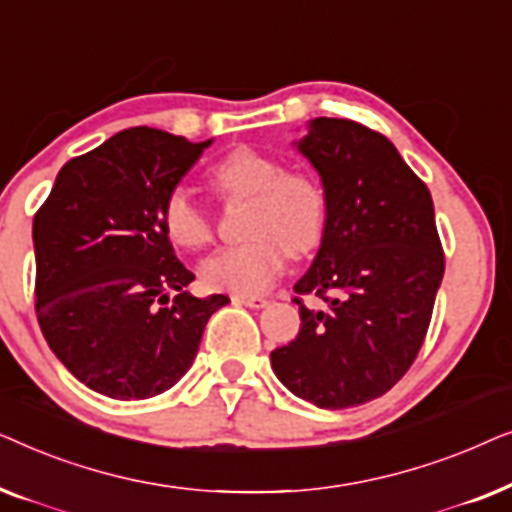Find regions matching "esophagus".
<instances>
[{
    "label": "esophagus",
    "instance_id": "34e87169",
    "mask_svg": "<svg viewBox=\"0 0 512 512\" xmlns=\"http://www.w3.org/2000/svg\"><path fill=\"white\" fill-rule=\"evenodd\" d=\"M233 300H237V303L247 305V307H254V310H261V307L268 305V298L263 296H247V293H235Z\"/></svg>",
    "mask_w": 512,
    "mask_h": 512
}]
</instances>
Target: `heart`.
<instances>
[{"instance_id":"heart-1","label":"heart","mask_w":512,"mask_h":512,"mask_svg":"<svg viewBox=\"0 0 512 512\" xmlns=\"http://www.w3.org/2000/svg\"><path fill=\"white\" fill-rule=\"evenodd\" d=\"M212 184L226 198H249L244 237L200 265L205 286L216 291L261 293L282 275L289 251L303 256L326 233V193L317 177L284 170L277 158L249 146L230 151L212 167ZM163 230L174 247L200 249L212 240V219L186 188H172L160 207Z\"/></svg>"}]
</instances>
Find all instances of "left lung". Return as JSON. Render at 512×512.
<instances>
[{
    "mask_svg": "<svg viewBox=\"0 0 512 512\" xmlns=\"http://www.w3.org/2000/svg\"><path fill=\"white\" fill-rule=\"evenodd\" d=\"M298 151L319 172L326 233L293 291L300 331L270 354L286 389L326 410L387 394L422 349L445 256L429 188L380 132L314 118Z\"/></svg>",
    "mask_w": 512,
    "mask_h": 512,
    "instance_id": "obj_1",
    "label": "left lung"
}]
</instances>
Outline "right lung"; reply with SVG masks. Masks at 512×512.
<instances>
[{
    "label": "right lung",
    "instance_id": "obj_1",
    "mask_svg": "<svg viewBox=\"0 0 512 512\" xmlns=\"http://www.w3.org/2000/svg\"><path fill=\"white\" fill-rule=\"evenodd\" d=\"M156 128H130L72 158L34 214L37 319L76 380L118 401L174 387L228 303L186 291L160 207L202 151ZM177 292L172 301L169 296Z\"/></svg>",
    "mask_w": 512,
    "mask_h": 512
}]
</instances>
